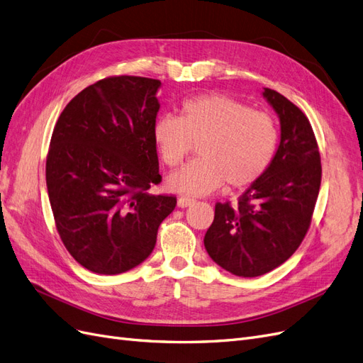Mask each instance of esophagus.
I'll use <instances>...</instances> for the list:
<instances>
[{"label":"esophagus","instance_id":"1","mask_svg":"<svg viewBox=\"0 0 363 363\" xmlns=\"http://www.w3.org/2000/svg\"><path fill=\"white\" fill-rule=\"evenodd\" d=\"M196 201L193 197H189V196H182V197H179L178 199V206L179 208H186V206H190V205H193Z\"/></svg>","mask_w":363,"mask_h":363}]
</instances>
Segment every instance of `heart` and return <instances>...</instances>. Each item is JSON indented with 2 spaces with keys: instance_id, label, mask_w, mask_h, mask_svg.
Returning a JSON list of instances; mask_svg holds the SVG:
<instances>
[{
  "instance_id": "b5f03b06",
  "label": "heart",
  "mask_w": 363,
  "mask_h": 363,
  "mask_svg": "<svg viewBox=\"0 0 363 363\" xmlns=\"http://www.w3.org/2000/svg\"><path fill=\"white\" fill-rule=\"evenodd\" d=\"M152 135L170 169L199 143V158L169 178L170 189L184 194H208L223 184L232 190L252 185L270 167L279 146L272 114L220 93L184 99L179 118L160 116Z\"/></svg>"
}]
</instances>
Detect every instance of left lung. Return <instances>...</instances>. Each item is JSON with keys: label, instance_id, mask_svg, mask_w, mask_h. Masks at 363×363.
Wrapping results in <instances>:
<instances>
[{"label": "left lung", "instance_id": "obj_1", "mask_svg": "<svg viewBox=\"0 0 363 363\" xmlns=\"http://www.w3.org/2000/svg\"><path fill=\"white\" fill-rule=\"evenodd\" d=\"M280 119V143L270 167L238 199L216 203L205 249L226 272L256 277L274 270L308 233L321 185V157L309 119L276 90L264 89Z\"/></svg>", "mask_w": 363, "mask_h": 363}]
</instances>
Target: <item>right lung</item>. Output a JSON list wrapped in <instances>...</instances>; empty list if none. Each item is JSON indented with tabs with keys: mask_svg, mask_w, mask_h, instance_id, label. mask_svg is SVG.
Here are the masks:
<instances>
[{
	"mask_svg": "<svg viewBox=\"0 0 363 363\" xmlns=\"http://www.w3.org/2000/svg\"><path fill=\"white\" fill-rule=\"evenodd\" d=\"M160 79L96 81L58 118L46 155L55 228L72 258L98 274L142 264L177 197L150 194L161 182L154 123Z\"/></svg>",
	"mask_w": 363,
	"mask_h": 363,
	"instance_id": "obj_1",
	"label": "right lung"
}]
</instances>
